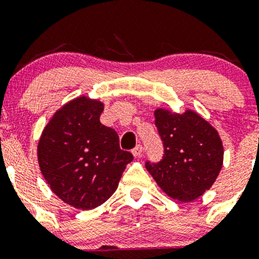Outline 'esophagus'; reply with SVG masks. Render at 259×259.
Segmentation results:
<instances>
[{"mask_svg":"<svg viewBox=\"0 0 259 259\" xmlns=\"http://www.w3.org/2000/svg\"><path fill=\"white\" fill-rule=\"evenodd\" d=\"M132 152L134 154V157H141L142 152H144V147H142L141 145H138V146L134 148Z\"/></svg>","mask_w":259,"mask_h":259,"instance_id":"34e87169","label":"esophagus"}]
</instances>
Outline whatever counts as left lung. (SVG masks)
Wrapping results in <instances>:
<instances>
[{
    "label": "left lung",
    "mask_w": 259,
    "mask_h": 259,
    "mask_svg": "<svg viewBox=\"0 0 259 259\" xmlns=\"http://www.w3.org/2000/svg\"><path fill=\"white\" fill-rule=\"evenodd\" d=\"M154 118L164 156L158 163L146 162V169L171 198L194 201L210 189L223 167L221 136L191 109L175 113L158 108Z\"/></svg>",
    "instance_id": "8db88e82"
}]
</instances>
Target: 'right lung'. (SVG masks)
I'll use <instances>...</instances> for the list:
<instances>
[{
    "instance_id": "obj_1",
    "label": "right lung",
    "mask_w": 259,
    "mask_h": 259,
    "mask_svg": "<svg viewBox=\"0 0 259 259\" xmlns=\"http://www.w3.org/2000/svg\"><path fill=\"white\" fill-rule=\"evenodd\" d=\"M101 101L76 97L62 106L45 126L37 160L45 180L62 201L79 209L101 206L117 190L133 154L100 121Z\"/></svg>"
}]
</instances>
